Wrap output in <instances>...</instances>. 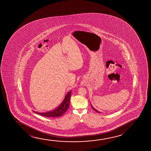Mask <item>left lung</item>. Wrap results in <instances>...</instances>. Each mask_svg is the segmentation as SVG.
<instances>
[{
    "mask_svg": "<svg viewBox=\"0 0 151 151\" xmlns=\"http://www.w3.org/2000/svg\"><path fill=\"white\" fill-rule=\"evenodd\" d=\"M91 107H92V108H93V109L94 110H95V111L97 112H98V113H100V112L99 111H98V110H97L95 109V108H93V106H92V105H91Z\"/></svg>",
    "mask_w": 151,
    "mask_h": 151,
    "instance_id": "obj_1",
    "label": "left lung"
}]
</instances>
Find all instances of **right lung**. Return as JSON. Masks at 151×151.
Segmentation results:
<instances>
[{"mask_svg":"<svg viewBox=\"0 0 151 151\" xmlns=\"http://www.w3.org/2000/svg\"><path fill=\"white\" fill-rule=\"evenodd\" d=\"M72 91L68 92L66 94L65 96L64 97L63 101L62 103L60 104V105L58 107L56 108L55 109L50 111L46 112H38L34 111L35 114H38L45 117H58L63 115V114L68 109L70 106V95H71Z\"/></svg>","mask_w":151,"mask_h":151,"instance_id":"add662e5","label":"right lung"}]
</instances>
